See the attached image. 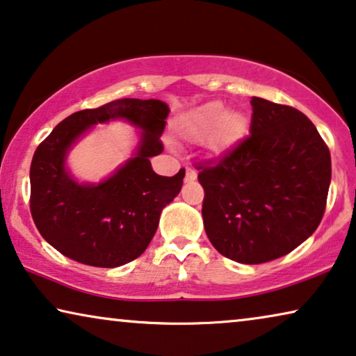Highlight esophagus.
Returning <instances> with one entry per match:
<instances>
[{
	"mask_svg": "<svg viewBox=\"0 0 356 356\" xmlns=\"http://www.w3.org/2000/svg\"><path fill=\"white\" fill-rule=\"evenodd\" d=\"M197 177H198V174L193 168L185 169V182H193V180H197Z\"/></svg>",
	"mask_w": 356,
	"mask_h": 356,
	"instance_id": "1",
	"label": "esophagus"
}]
</instances>
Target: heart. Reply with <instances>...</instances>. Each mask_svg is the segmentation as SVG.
I'll list each match as a JSON object with an SVG mask.
<instances>
[{"label":"heart","mask_w":356,"mask_h":356,"mask_svg":"<svg viewBox=\"0 0 356 356\" xmlns=\"http://www.w3.org/2000/svg\"><path fill=\"white\" fill-rule=\"evenodd\" d=\"M176 127L187 138H204L213 154H224L245 137L248 121L242 113L227 111L226 104L213 99L180 114Z\"/></svg>","instance_id":"obj_1"}]
</instances>
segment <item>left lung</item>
Masks as SVG:
<instances>
[{
  "label": "left lung",
  "mask_w": 356,
  "mask_h": 356,
  "mask_svg": "<svg viewBox=\"0 0 356 356\" xmlns=\"http://www.w3.org/2000/svg\"><path fill=\"white\" fill-rule=\"evenodd\" d=\"M250 137L221 161L198 166L203 224L222 257L259 264L284 257L321 222L330 153L298 109L252 98Z\"/></svg>",
  "instance_id": "obj_1"
}]
</instances>
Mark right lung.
<instances>
[{
	"mask_svg": "<svg viewBox=\"0 0 356 356\" xmlns=\"http://www.w3.org/2000/svg\"><path fill=\"white\" fill-rule=\"evenodd\" d=\"M168 114L161 99H116L71 114L38 145L30 166V211L51 247L97 268L122 266L147 250L163 208L177 197L185 176V169L172 177L158 176L149 163L163 152L159 137ZM111 120L140 129L138 148L102 183H79L65 164L68 152L90 128Z\"/></svg>",
	"mask_w": 356,
	"mask_h": 356,
	"instance_id": "obj_1",
	"label": "right lung"
}]
</instances>
